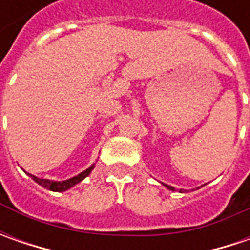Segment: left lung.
Masks as SVG:
<instances>
[{"label": "left lung", "instance_id": "1", "mask_svg": "<svg viewBox=\"0 0 250 250\" xmlns=\"http://www.w3.org/2000/svg\"><path fill=\"white\" fill-rule=\"evenodd\" d=\"M166 187H167L168 189H169V190H175V189H174V188H172V187H169V185H166Z\"/></svg>", "mask_w": 250, "mask_h": 250}]
</instances>
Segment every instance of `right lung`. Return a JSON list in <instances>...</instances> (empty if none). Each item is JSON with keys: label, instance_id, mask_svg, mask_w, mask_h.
Returning <instances> with one entry per match:
<instances>
[{"label": "right lung", "instance_id": "right-lung-1", "mask_svg": "<svg viewBox=\"0 0 250 250\" xmlns=\"http://www.w3.org/2000/svg\"><path fill=\"white\" fill-rule=\"evenodd\" d=\"M91 169H93V166L90 168H87L86 171H83L81 172L79 175H76V177L71 178V179H68V181H62V182H55V181H48V179H42V178H37L32 175V174H29L30 177L33 178V181H36L39 185H42V187L47 188V189H50V190H54V192H63V190H66V189H69V188H72L73 185H76V184H79L82 179L87 177L89 174L91 172Z\"/></svg>", "mask_w": 250, "mask_h": 250}]
</instances>
